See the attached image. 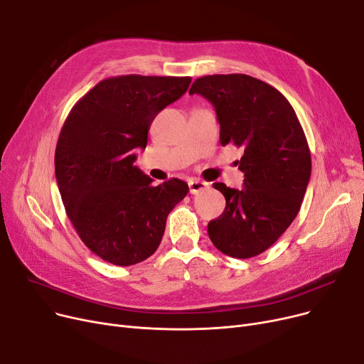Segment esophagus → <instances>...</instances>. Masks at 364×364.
I'll return each mask as SVG.
<instances>
[{
	"label": "esophagus",
	"instance_id": "34e87169",
	"mask_svg": "<svg viewBox=\"0 0 364 364\" xmlns=\"http://www.w3.org/2000/svg\"><path fill=\"white\" fill-rule=\"evenodd\" d=\"M208 187V184L205 181H200V180H190L188 181V188H190V193L192 195H198L199 192H202V190H205Z\"/></svg>",
	"mask_w": 364,
	"mask_h": 364
}]
</instances>
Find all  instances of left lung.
Instances as JSON below:
<instances>
[{
    "instance_id": "8db88e82",
    "label": "left lung",
    "mask_w": 364,
    "mask_h": 364,
    "mask_svg": "<svg viewBox=\"0 0 364 364\" xmlns=\"http://www.w3.org/2000/svg\"><path fill=\"white\" fill-rule=\"evenodd\" d=\"M188 94L214 106L221 144L243 149L236 162L243 188L214 184L225 209L209 221V239L228 257L259 255L295 220L310 181L311 155L296 113L274 87L243 73L202 76Z\"/></svg>"
}]
</instances>
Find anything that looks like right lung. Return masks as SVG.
Returning <instances> with one entry per match:
<instances>
[{
	"label": "right lung",
	"instance_id": "add662e5",
	"mask_svg": "<svg viewBox=\"0 0 364 364\" xmlns=\"http://www.w3.org/2000/svg\"><path fill=\"white\" fill-rule=\"evenodd\" d=\"M190 82L188 76L107 78L63 124L54 166L66 214L87 247L110 264L132 265L155 254L168 214L188 192L178 178L153 186L134 162L153 119Z\"/></svg>",
	"mask_w": 364,
	"mask_h": 364
}]
</instances>
